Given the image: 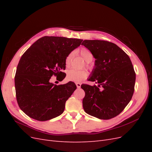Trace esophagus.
I'll return each instance as SVG.
<instances>
[{"label":"esophagus","mask_w":152,"mask_h":152,"mask_svg":"<svg viewBox=\"0 0 152 152\" xmlns=\"http://www.w3.org/2000/svg\"><path fill=\"white\" fill-rule=\"evenodd\" d=\"M75 84H76V86H77V87H78V88H80V86H81V84L79 83V82H76Z\"/></svg>","instance_id":"obj_1"}]
</instances>
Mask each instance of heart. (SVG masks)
I'll return each instance as SVG.
<instances>
[{"instance_id": "obj_1", "label": "heart", "mask_w": 152, "mask_h": 152, "mask_svg": "<svg viewBox=\"0 0 152 152\" xmlns=\"http://www.w3.org/2000/svg\"><path fill=\"white\" fill-rule=\"evenodd\" d=\"M79 53H80V56L84 59V60L87 62H91L93 59V54L91 53V50L85 47H82L79 50ZM73 53L71 52L69 53L65 59V65L66 68H69L72 63V60L73 58ZM87 66L88 67H91L89 63H87ZM89 73L86 70H78L75 69H70L68 70L66 73V78L67 79L73 81V82H81L83 80L86 79L88 77Z\"/></svg>"}]
</instances>
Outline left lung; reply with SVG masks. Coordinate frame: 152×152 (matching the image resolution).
I'll return each mask as SVG.
<instances>
[{
  "label": "left lung",
  "instance_id": "left-lung-1",
  "mask_svg": "<svg viewBox=\"0 0 152 152\" xmlns=\"http://www.w3.org/2000/svg\"><path fill=\"white\" fill-rule=\"evenodd\" d=\"M82 44L96 59L89 80L98 86L82 84L84 111L103 120L117 116L131 101L136 73L128 55L116 44L106 40H85Z\"/></svg>",
  "mask_w": 152,
  "mask_h": 152
}]
</instances>
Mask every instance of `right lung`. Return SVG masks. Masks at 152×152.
<instances>
[{
	"mask_svg": "<svg viewBox=\"0 0 152 152\" xmlns=\"http://www.w3.org/2000/svg\"><path fill=\"white\" fill-rule=\"evenodd\" d=\"M82 39L45 36L22 55L18 63L15 84L19 107L30 118L45 121L64 112L66 100L76 89L75 84L50 83L53 75L63 80L66 73L65 59L79 46Z\"/></svg>",
	"mask_w": 152,
	"mask_h": 152,
	"instance_id": "obj_1",
	"label": "right lung"
}]
</instances>
